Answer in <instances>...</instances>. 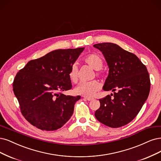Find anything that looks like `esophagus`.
Wrapping results in <instances>:
<instances>
[{"label": "esophagus", "instance_id": "34e87169", "mask_svg": "<svg viewBox=\"0 0 161 161\" xmlns=\"http://www.w3.org/2000/svg\"><path fill=\"white\" fill-rule=\"evenodd\" d=\"M84 98L86 99V100H87V101H92V100L93 99L92 98H91V97H84Z\"/></svg>", "mask_w": 161, "mask_h": 161}]
</instances>
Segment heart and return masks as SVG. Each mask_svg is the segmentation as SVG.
Segmentation results:
<instances>
[{"label":"heart","instance_id":"obj_1","mask_svg":"<svg viewBox=\"0 0 161 161\" xmlns=\"http://www.w3.org/2000/svg\"><path fill=\"white\" fill-rule=\"evenodd\" d=\"M85 61L95 70L101 69L103 66L102 58L98 54L91 53L86 55L84 58ZM99 75V73H97ZM69 77L71 82H76L78 80V68L76 65L72 66L69 73ZM101 85L97 80H92L90 82H82L75 88V92L76 95L86 97H90L95 95L98 91Z\"/></svg>","mask_w":161,"mask_h":161}]
</instances>
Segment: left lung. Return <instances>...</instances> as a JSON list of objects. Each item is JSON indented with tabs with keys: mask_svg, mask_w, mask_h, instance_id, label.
<instances>
[{
	"mask_svg": "<svg viewBox=\"0 0 161 161\" xmlns=\"http://www.w3.org/2000/svg\"><path fill=\"white\" fill-rule=\"evenodd\" d=\"M103 54L109 68L103 90L113 95L99 99L101 106L95 113L104 125L119 128L129 123L139 113L150 92L147 67L135 54L111 42L93 45Z\"/></svg>",
	"mask_w": 161,
	"mask_h": 161,
	"instance_id": "left-lung-1",
	"label": "left lung"
}]
</instances>
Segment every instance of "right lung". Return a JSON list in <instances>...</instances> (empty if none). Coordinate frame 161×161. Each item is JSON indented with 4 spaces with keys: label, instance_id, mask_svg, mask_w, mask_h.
<instances>
[{
    "label": "right lung",
    "instance_id": "obj_1",
    "mask_svg": "<svg viewBox=\"0 0 161 161\" xmlns=\"http://www.w3.org/2000/svg\"><path fill=\"white\" fill-rule=\"evenodd\" d=\"M85 48L58 49L30 60L16 74L13 91L22 114L42 130H55L67 122L80 96L64 95L72 88L69 73Z\"/></svg>",
    "mask_w": 161,
    "mask_h": 161
}]
</instances>
